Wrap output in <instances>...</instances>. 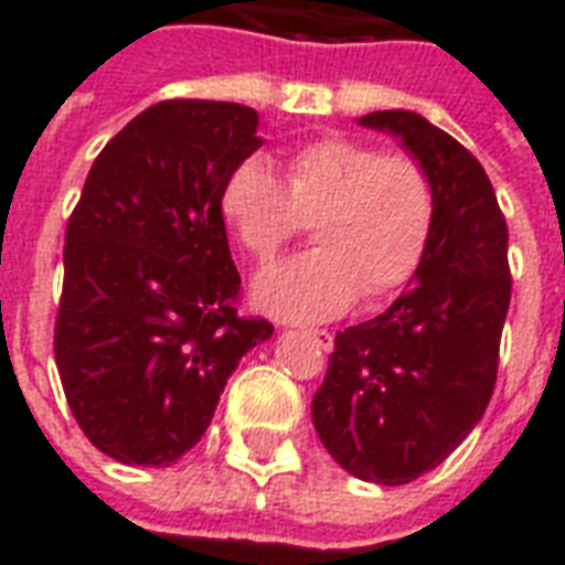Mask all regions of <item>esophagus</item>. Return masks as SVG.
Wrapping results in <instances>:
<instances>
[{"instance_id": "obj_1", "label": "esophagus", "mask_w": 565, "mask_h": 565, "mask_svg": "<svg viewBox=\"0 0 565 565\" xmlns=\"http://www.w3.org/2000/svg\"><path fill=\"white\" fill-rule=\"evenodd\" d=\"M302 335L318 344L320 351H332V332L330 330H306Z\"/></svg>"}]
</instances>
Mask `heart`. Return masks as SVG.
<instances>
[{
    "instance_id": "1",
    "label": "heart",
    "mask_w": 565,
    "mask_h": 565,
    "mask_svg": "<svg viewBox=\"0 0 565 565\" xmlns=\"http://www.w3.org/2000/svg\"><path fill=\"white\" fill-rule=\"evenodd\" d=\"M221 214L259 263L311 223L318 247L263 271L257 302L287 320H330L360 294L384 299L412 281L436 223V186L405 150L323 136L287 157L284 181L257 157L238 162Z\"/></svg>"
}]
</instances>
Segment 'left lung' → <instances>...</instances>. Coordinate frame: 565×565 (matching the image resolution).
<instances>
[{"mask_svg": "<svg viewBox=\"0 0 565 565\" xmlns=\"http://www.w3.org/2000/svg\"><path fill=\"white\" fill-rule=\"evenodd\" d=\"M436 186L415 284L384 315L335 335L311 420L332 460L363 481L408 484L460 445L493 396L509 315V226L484 166L415 111H372Z\"/></svg>", "mask_w": 565, "mask_h": 565, "instance_id": "1", "label": "left lung"}]
</instances>
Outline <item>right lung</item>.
<instances>
[{"label":"right lung","mask_w":565,"mask_h":565,"mask_svg":"<svg viewBox=\"0 0 565 565\" xmlns=\"http://www.w3.org/2000/svg\"><path fill=\"white\" fill-rule=\"evenodd\" d=\"M238 103L166 99L93 160L66 226L54 356L72 415L127 466H172L209 429L238 360L271 335L242 318L221 193L263 145Z\"/></svg>","instance_id":"add662e5"}]
</instances>
